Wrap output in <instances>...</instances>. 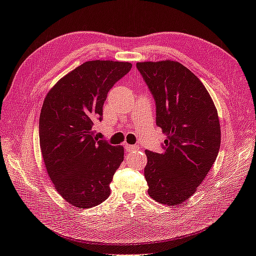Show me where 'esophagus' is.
I'll list each match as a JSON object with an SVG mask.
<instances>
[{
    "label": "esophagus",
    "mask_w": 256,
    "mask_h": 256,
    "mask_svg": "<svg viewBox=\"0 0 256 256\" xmlns=\"http://www.w3.org/2000/svg\"><path fill=\"white\" fill-rule=\"evenodd\" d=\"M125 148H126V150H127V152H132V150H138V146L126 144V145H125Z\"/></svg>",
    "instance_id": "34e87169"
}]
</instances>
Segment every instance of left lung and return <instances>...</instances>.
I'll use <instances>...</instances> for the list:
<instances>
[{
    "label": "left lung",
    "mask_w": 256,
    "mask_h": 256,
    "mask_svg": "<svg viewBox=\"0 0 256 256\" xmlns=\"http://www.w3.org/2000/svg\"><path fill=\"white\" fill-rule=\"evenodd\" d=\"M136 68L156 102L157 126L166 136L164 152H145L148 194L160 204L180 205L196 192L218 156V111L203 83L178 62H138Z\"/></svg>",
    "instance_id": "left-lung-1"
}]
</instances>
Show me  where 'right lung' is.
<instances>
[{"label":"right lung","mask_w":256,"mask_h":256,"mask_svg":"<svg viewBox=\"0 0 256 256\" xmlns=\"http://www.w3.org/2000/svg\"><path fill=\"white\" fill-rule=\"evenodd\" d=\"M131 67L128 62H85L54 84L44 100L42 159L54 188L74 207H94L110 196L124 147L98 140L92 126L102 120L108 92Z\"/></svg>","instance_id":"1"}]
</instances>
